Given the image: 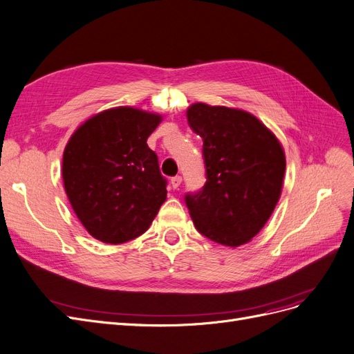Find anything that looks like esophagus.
Wrapping results in <instances>:
<instances>
[{
  "mask_svg": "<svg viewBox=\"0 0 354 354\" xmlns=\"http://www.w3.org/2000/svg\"><path fill=\"white\" fill-rule=\"evenodd\" d=\"M180 185H181V176L171 177V186H173V189H178Z\"/></svg>",
  "mask_w": 354,
  "mask_h": 354,
  "instance_id": "34e87169",
  "label": "esophagus"
}]
</instances>
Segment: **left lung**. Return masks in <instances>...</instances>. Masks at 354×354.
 <instances>
[{"instance_id":"1","label":"left lung","mask_w":354,"mask_h":354,"mask_svg":"<svg viewBox=\"0 0 354 354\" xmlns=\"http://www.w3.org/2000/svg\"><path fill=\"white\" fill-rule=\"evenodd\" d=\"M190 129L203 140L206 183L185 196L201 234L237 248L250 241L274 212L283 189L286 156L274 133L236 108L193 104Z\"/></svg>"}]
</instances>
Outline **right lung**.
<instances>
[{
  "instance_id": "1",
  "label": "right lung",
  "mask_w": 354,
  "mask_h": 354,
  "mask_svg": "<svg viewBox=\"0 0 354 354\" xmlns=\"http://www.w3.org/2000/svg\"><path fill=\"white\" fill-rule=\"evenodd\" d=\"M161 115L117 106L93 115L73 133L63 155L71 208L88 233L109 245L143 234L167 199L148 138Z\"/></svg>"
}]
</instances>
